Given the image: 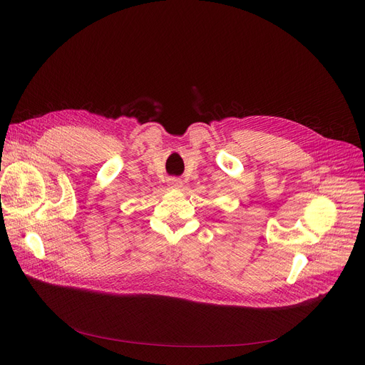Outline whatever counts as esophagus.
I'll use <instances>...</instances> for the list:
<instances>
[{
    "label": "esophagus",
    "mask_w": 365,
    "mask_h": 365,
    "mask_svg": "<svg viewBox=\"0 0 365 365\" xmlns=\"http://www.w3.org/2000/svg\"><path fill=\"white\" fill-rule=\"evenodd\" d=\"M167 183L171 189H180L182 187V180L178 179V178H170Z\"/></svg>",
    "instance_id": "esophagus-1"
}]
</instances>
